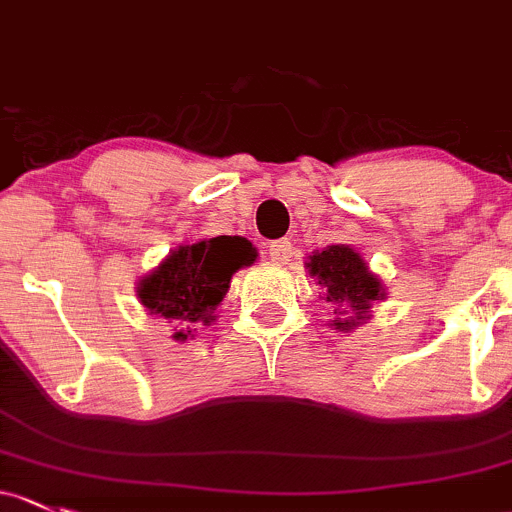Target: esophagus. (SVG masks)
Returning <instances> with one entry per match:
<instances>
[{"label":"esophagus","mask_w":512,"mask_h":512,"mask_svg":"<svg viewBox=\"0 0 512 512\" xmlns=\"http://www.w3.org/2000/svg\"><path fill=\"white\" fill-rule=\"evenodd\" d=\"M292 257V242L289 240H274L270 245V260L277 265H287Z\"/></svg>","instance_id":"34e87169"}]
</instances>
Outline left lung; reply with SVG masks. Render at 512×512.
Returning <instances> with one entry per match:
<instances>
[{
	"label": "left lung",
	"mask_w": 512,
	"mask_h": 512,
	"mask_svg": "<svg viewBox=\"0 0 512 512\" xmlns=\"http://www.w3.org/2000/svg\"><path fill=\"white\" fill-rule=\"evenodd\" d=\"M306 267L311 277L319 279L321 287L326 289V301L348 304L355 311V316L336 321V328L341 331H348L358 321L368 319L370 304L385 297L380 279L368 270L358 252L346 245H331L324 252H316L309 257Z\"/></svg>",
	"instance_id": "left-lung-1"
}]
</instances>
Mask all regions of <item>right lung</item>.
<instances>
[{
  "label": "right lung",
  "mask_w": 512,
  "mask_h": 512,
  "mask_svg": "<svg viewBox=\"0 0 512 512\" xmlns=\"http://www.w3.org/2000/svg\"><path fill=\"white\" fill-rule=\"evenodd\" d=\"M255 257L252 242L238 235H218L184 245L139 282V299L152 314L171 319L176 326H191L196 321L208 324L215 306L228 294L230 277L242 265L255 262ZM188 333L176 331L174 338L186 341Z\"/></svg>",
  "instance_id": "add662e5"
}]
</instances>
